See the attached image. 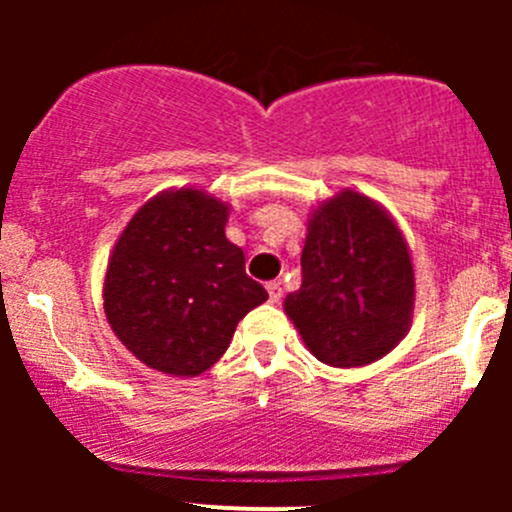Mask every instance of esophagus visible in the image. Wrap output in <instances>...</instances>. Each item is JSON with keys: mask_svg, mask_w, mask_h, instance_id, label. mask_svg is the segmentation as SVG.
Instances as JSON below:
<instances>
[{"mask_svg": "<svg viewBox=\"0 0 512 512\" xmlns=\"http://www.w3.org/2000/svg\"><path fill=\"white\" fill-rule=\"evenodd\" d=\"M267 294H270V302L277 304L282 299V287L280 282H267Z\"/></svg>", "mask_w": 512, "mask_h": 512, "instance_id": "1", "label": "esophagus"}]
</instances>
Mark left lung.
Masks as SVG:
<instances>
[{"mask_svg":"<svg viewBox=\"0 0 512 512\" xmlns=\"http://www.w3.org/2000/svg\"><path fill=\"white\" fill-rule=\"evenodd\" d=\"M414 302L409 242L384 205L344 188L309 213L302 285L285 314L322 364L379 361L409 334Z\"/></svg>","mask_w":512,"mask_h":512,"instance_id":"obj_1","label":"left lung"}]
</instances>
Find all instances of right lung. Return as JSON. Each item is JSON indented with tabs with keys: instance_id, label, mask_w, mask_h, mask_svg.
Masks as SVG:
<instances>
[{
	"instance_id": "add662e5",
	"label": "right lung",
	"mask_w": 512,
	"mask_h": 512,
	"mask_svg": "<svg viewBox=\"0 0 512 512\" xmlns=\"http://www.w3.org/2000/svg\"><path fill=\"white\" fill-rule=\"evenodd\" d=\"M230 205L203 188H168L136 210L113 245L103 312L138 361L200 376L227 352L237 322L267 299L225 237Z\"/></svg>"
}]
</instances>
